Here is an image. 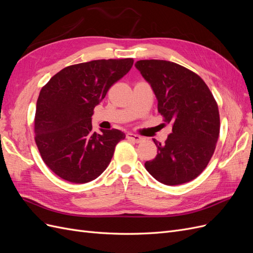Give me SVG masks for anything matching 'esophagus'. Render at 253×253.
Masks as SVG:
<instances>
[{
    "mask_svg": "<svg viewBox=\"0 0 253 253\" xmlns=\"http://www.w3.org/2000/svg\"><path fill=\"white\" fill-rule=\"evenodd\" d=\"M126 138L129 139V140L134 141V142H136V143H138V142H140V141L142 140V137H140L139 135L132 134V133H127V134H126Z\"/></svg>",
    "mask_w": 253,
    "mask_h": 253,
    "instance_id": "esophagus-1",
    "label": "esophagus"
}]
</instances>
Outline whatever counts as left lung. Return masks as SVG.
Instances as JSON below:
<instances>
[{
	"label": "left lung",
	"mask_w": 253,
	"mask_h": 253,
	"mask_svg": "<svg viewBox=\"0 0 253 253\" xmlns=\"http://www.w3.org/2000/svg\"><path fill=\"white\" fill-rule=\"evenodd\" d=\"M154 90L157 110L172 132L157 155L144 164L159 182L177 186L195 179L208 166L219 136L217 103L205 81L177 63L139 60L135 64Z\"/></svg>",
	"instance_id": "8db88e82"
}]
</instances>
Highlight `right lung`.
Masks as SVG:
<instances>
[{"label":"right lung","instance_id":"right-lung-1","mask_svg":"<svg viewBox=\"0 0 253 253\" xmlns=\"http://www.w3.org/2000/svg\"><path fill=\"white\" fill-rule=\"evenodd\" d=\"M133 63L126 58L70 65L42 87L35 115V141L45 165L60 178L85 183L110 165L115 147L126 134L116 128L94 132L91 116Z\"/></svg>","mask_w":253,"mask_h":253}]
</instances>
